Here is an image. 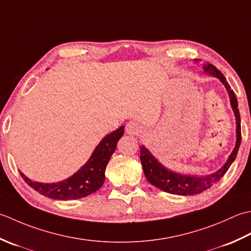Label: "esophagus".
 <instances>
[{
  "label": "esophagus",
  "mask_w": 251,
  "mask_h": 251,
  "mask_svg": "<svg viewBox=\"0 0 251 251\" xmlns=\"http://www.w3.org/2000/svg\"><path fill=\"white\" fill-rule=\"evenodd\" d=\"M126 134L136 135L141 132V126H139V124H136V122L130 121L129 124H126Z\"/></svg>",
  "instance_id": "obj_1"
}]
</instances>
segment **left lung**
Instances as JSON below:
<instances>
[{
  "label": "left lung",
  "instance_id": "obj_1",
  "mask_svg": "<svg viewBox=\"0 0 251 251\" xmlns=\"http://www.w3.org/2000/svg\"><path fill=\"white\" fill-rule=\"evenodd\" d=\"M203 69L206 73H209L210 75H216L217 78L221 80V82L226 85V88L228 92L229 100H231V105L233 107V110L235 112V117H236V133H237V140L236 145H235L234 151L232 154L229 155L228 159L226 165H224L220 170H218L216 173L206 176H181L177 175L176 172H172L170 170H167L165 167H162L159 162L157 161L156 158L152 156L150 151H147V148L144 146H141L140 150V159L143 166V170H144V175L147 178V181L152 185L159 188L161 191H165L167 193L175 194V195H195V194H199L206 190H209L211 186H213L218 181L221 180V177L227 172L228 168L231 167L235 158L237 156L238 148L240 146V142H242V130H240V116L238 110V104L237 99L235 96L234 91L231 89V86L227 83L221 71H220L216 66L212 64H208L203 66Z\"/></svg>",
  "mask_w": 251,
  "mask_h": 251
}]
</instances>
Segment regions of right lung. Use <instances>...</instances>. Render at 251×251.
I'll return each mask as SVG.
<instances>
[{
  "label": "right lung",
  "mask_w": 251,
  "mask_h": 251,
  "mask_svg": "<svg viewBox=\"0 0 251 251\" xmlns=\"http://www.w3.org/2000/svg\"><path fill=\"white\" fill-rule=\"evenodd\" d=\"M124 132L125 126H122L118 130L105 136L95 148L89 161L73 176L63 182L44 184L31 181L22 172H19L20 176L34 191L49 198L69 201V199H79L89 196L90 194L96 192L104 184L107 163H108L111 155L114 154L117 143L124 135Z\"/></svg>",
  "instance_id": "1"
}]
</instances>
